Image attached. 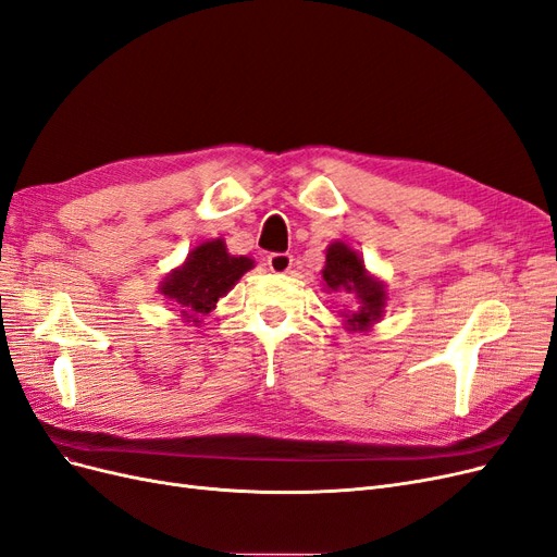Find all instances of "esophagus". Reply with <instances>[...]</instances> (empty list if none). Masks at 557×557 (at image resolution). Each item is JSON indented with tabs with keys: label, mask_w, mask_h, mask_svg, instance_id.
Here are the masks:
<instances>
[{
	"label": "esophagus",
	"mask_w": 557,
	"mask_h": 557,
	"mask_svg": "<svg viewBox=\"0 0 557 557\" xmlns=\"http://www.w3.org/2000/svg\"><path fill=\"white\" fill-rule=\"evenodd\" d=\"M267 267L274 274H287L293 270V256L290 253H272L270 258H267Z\"/></svg>",
	"instance_id": "34e87169"
}]
</instances>
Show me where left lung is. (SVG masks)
<instances>
[{
    "label": "left lung",
    "instance_id": "obj_1",
    "mask_svg": "<svg viewBox=\"0 0 557 557\" xmlns=\"http://www.w3.org/2000/svg\"><path fill=\"white\" fill-rule=\"evenodd\" d=\"M322 290L350 293L357 299L352 311H343V324L348 332H369L380 322L387 306V287L380 278L369 274L363 258L350 244L332 242L327 246L322 267Z\"/></svg>",
    "mask_w": 557,
    "mask_h": 557
}]
</instances>
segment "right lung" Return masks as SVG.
Segmentation results:
<instances>
[{
	"mask_svg": "<svg viewBox=\"0 0 557 557\" xmlns=\"http://www.w3.org/2000/svg\"><path fill=\"white\" fill-rule=\"evenodd\" d=\"M253 267L251 258L230 256L223 239H209L188 251L177 270L161 281L159 293L180 306L184 322L198 327L202 318L216 309V301Z\"/></svg>",
	"mask_w": 557,
	"mask_h": 557,
	"instance_id": "add662e5",
	"label": "right lung"
}]
</instances>
